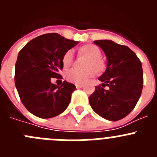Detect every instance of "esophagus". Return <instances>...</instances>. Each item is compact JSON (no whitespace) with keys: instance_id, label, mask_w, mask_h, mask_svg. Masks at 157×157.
<instances>
[{"instance_id":"esophagus-1","label":"esophagus","mask_w":157,"mask_h":157,"mask_svg":"<svg viewBox=\"0 0 157 157\" xmlns=\"http://www.w3.org/2000/svg\"><path fill=\"white\" fill-rule=\"evenodd\" d=\"M75 86H76V88H77V89H80V88H82L83 85H82V84H76Z\"/></svg>"}]
</instances>
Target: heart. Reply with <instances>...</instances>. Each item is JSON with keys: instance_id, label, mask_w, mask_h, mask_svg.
<instances>
[{"instance_id": "heart-1", "label": "heart", "mask_w": 157, "mask_h": 157, "mask_svg": "<svg viewBox=\"0 0 157 157\" xmlns=\"http://www.w3.org/2000/svg\"><path fill=\"white\" fill-rule=\"evenodd\" d=\"M80 50L90 57V59L86 63V67L88 68L83 70L72 68L67 71L65 74V77L67 81L75 84H83L86 82L96 75L97 71L95 69V68L100 71L103 70L105 66L103 60L99 58L101 55V52L98 46L92 44H88L82 47ZM73 59H74V51L72 49H69L65 52L63 56L62 62L63 67H70L73 63ZM94 67H95V69Z\"/></svg>"}]
</instances>
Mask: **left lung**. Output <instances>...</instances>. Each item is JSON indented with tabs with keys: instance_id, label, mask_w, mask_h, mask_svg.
Masks as SVG:
<instances>
[{
	"instance_id": "8db88e82",
	"label": "left lung",
	"mask_w": 157,
	"mask_h": 157,
	"mask_svg": "<svg viewBox=\"0 0 157 157\" xmlns=\"http://www.w3.org/2000/svg\"><path fill=\"white\" fill-rule=\"evenodd\" d=\"M94 43L104 51L106 70L98 78L102 82L90 96L93 110L109 121L126 117L134 109L143 88L141 63L130 48L111 40H97ZM107 86L108 89H105Z\"/></svg>"
}]
</instances>
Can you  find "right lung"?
<instances>
[{"label":"right lung","mask_w":157,"mask_h":157,"mask_svg":"<svg viewBox=\"0 0 157 157\" xmlns=\"http://www.w3.org/2000/svg\"><path fill=\"white\" fill-rule=\"evenodd\" d=\"M78 43L56 33L45 34L29 41L18 54L15 84L22 103L37 117L52 118L68 106L75 86L63 81L58 86L51 78L59 77L63 55Z\"/></svg>","instance_id":"1"}]
</instances>
